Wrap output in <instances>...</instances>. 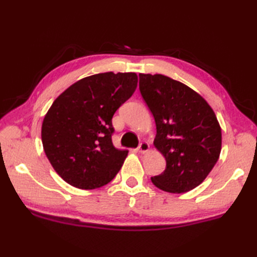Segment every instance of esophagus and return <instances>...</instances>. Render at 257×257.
<instances>
[{
	"mask_svg": "<svg viewBox=\"0 0 257 257\" xmlns=\"http://www.w3.org/2000/svg\"><path fill=\"white\" fill-rule=\"evenodd\" d=\"M149 149H150V146L147 143H141L138 147V151L141 152V154H146V152L149 151Z\"/></svg>",
	"mask_w": 257,
	"mask_h": 257,
	"instance_id": "esophagus-1",
	"label": "esophagus"
}]
</instances>
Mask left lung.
<instances>
[{"mask_svg":"<svg viewBox=\"0 0 257 257\" xmlns=\"http://www.w3.org/2000/svg\"><path fill=\"white\" fill-rule=\"evenodd\" d=\"M139 88L154 114V145L167 168L151 178L157 188L183 193L198 187L215 166L222 133L207 101L189 86L161 74H139Z\"/></svg>","mask_w":257,"mask_h":257,"instance_id":"8db88e82","label":"left lung"}]
</instances>
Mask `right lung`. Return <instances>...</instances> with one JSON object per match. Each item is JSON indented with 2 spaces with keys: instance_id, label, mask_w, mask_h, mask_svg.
<instances>
[{
  "instance_id": "add662e5",
  "label": "right lung",
  "mask_w": 257,
  "mask_h": 257,
  "mask_svg": "<svg viewBox=\"0 0 257 257\" xmlns=\"http://www.w3.org/2000/svg\"><path fill=\"white\" fill-rule=\"evenodd\" d=\"M137 84L136 73H100L76 81L54 100L43 120L42 143L64 181L91 190L116 177L128 150L112 145L111 119Z\"/></svg>"
}]
</instances>
